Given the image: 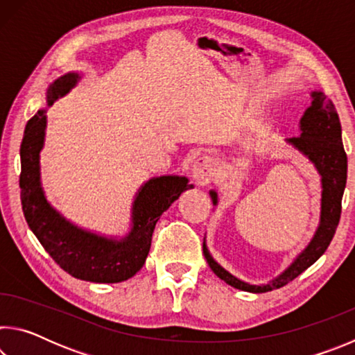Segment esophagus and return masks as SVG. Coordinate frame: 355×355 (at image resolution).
Instances as JSON below:
<instances>
[{
	"label": "esophagus",
	"instance_id": "obj_1",
	"mask_svg": "<svg viewBox=\"0 0 355 355\" xmlns=\"http://www.w3.org/2000/svg\"><path fill=\"white\" fill-rule=\"evenodd\" d=\"M216 173V161L208 155H202L191 166V175L197 184H207Z\"/></svg>",
	"mask_w": 355,
	"mask_h": 355
}]
</instances>
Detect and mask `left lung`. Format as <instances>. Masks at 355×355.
Masks as SVG:
<instances>
[{
	"label": "left lung",
	"instance_id": "left-lung-1",
	"mask_svg": "<svg viewBox=\"0 0 355 355\" xmlns=\"http://www.w3.org/2000/svg\"><path fill=\"white\" fill-rule=\"evenodd\" d=\"M299 130L300 135L286 139V144L302 153L320 173L322 188L320 225L307 248L294 258L290 266L275 279L261 285H252L232 275L214 260L207 248V241L203 239V255L207 258L208 266L220 280L236 290L268 293L290 284L326 252L335 235L336 227H338L341 199H343L347 178V156L343 148V141H341L338 114H336L332 101L327 100L322 92H311V105L300 117ZM209 196H211L213 205H218V192L211 189Z\"/></svg>",
	"mask_w": 355,
	"mask_h": 355
}]
</instances>
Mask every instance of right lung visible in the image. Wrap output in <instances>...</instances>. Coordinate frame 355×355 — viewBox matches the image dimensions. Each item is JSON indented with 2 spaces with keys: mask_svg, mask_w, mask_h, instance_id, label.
<instances>
[{
  "mask_svg": "<svg viewBox=\"0 0 355 355\" xmlns=\"http://www.w3.org/2000/svg\"><path fill=\"white\" fill-rule=\"evenodd\" d=\"M80 73L70 71L46 89V106L76 86ZM46 110L28 120L20 147V197L25 219L35 238L65 272L94 284L128 280L146 263L155 225L180 194L192 188L178 175L153 177L136 192L131 208V228L122 238L84 230L51 207L40 182V152L45 144Z\"/></svg>",
  "mask_w": 355,
  "mask_h": 355,
  "instance_id": "obj_1",
  "label": "right lung"
}]
</instances>
